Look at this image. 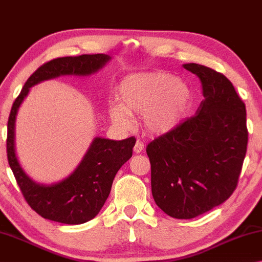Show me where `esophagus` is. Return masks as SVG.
<instances>
[{"mask_svg":"<svg viewBox=\"0 0 262 262\" xmlns=\"http://www.w3.org/2000/svg\"><path fill=\"white\" fill-rule=\"evenodd\" d=\"M143 149H144V141L143 140H140V139H138L136 141V144H135V147H134V150L136 153H140V152H143Z\"/></svg>","mask_w":262,"mask_h":262,"instance_id":"1","label":"esophagus"}]
</instances>
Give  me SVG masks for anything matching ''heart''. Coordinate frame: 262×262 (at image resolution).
<instances>
[{
    "label": "heart",
    "instance_id": "heart-1",
    "mask_svg": "<svg viewBox=\"0 0 262 262\" xmlns=\"http://www.w3.org/2000/svg\"><path fill=\"white\" fill-rule=\"evenodd\" d=\"M119 103L110 109L115 123L131 124V114H143L145 127L153 134L167 132L180 122L190 100L185 84L164 72L128 76L118 89Z\"/></svg>",
    "mask_w": 262,
    "mask_h": 262
}]
</instances>
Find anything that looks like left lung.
Here are the masks:
<instances>
[{"label":"left lung","instance_id":"left-lung-1","mask_svg":"<svg viewBox=\"0 0 262 262\" xmlns=\"http://www.w3.org/2000/svg\"><path fill=\"white\" fill-rule=\"evenodd\" d=\"M184 68L199 77L205 99L146 147L155 204L175 219L196 217L229 199L249 141L245 103L231 81L200 64Z\"/></svg>","mask_w":262,"mask_h":262}]
</instances>
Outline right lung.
<instances>
[{
  "mask_svg": "<svg viewBox=\"0 0 262 262\" xmlns=\"http://www.w3.org/2000/svg\"><path fill=\"white\" fill-rule=\"evenodd\" d=\"M109 59L104 54H84L46 62L32 73L12 104L8 119V162L26 203L43 219L64 224H81L94 219L108 198L115 175L132 157L136 138L130 137L119 141L95 138L79 167L70 177L50 186L40 185L29 178L16 158L17 110L31 86L62 75H91Z\"/></svg>",
  "mask_w": 262,
  "mask_h": 262,
  "instance_id": "right-lung-1",
  "label": "right lung"
}]
</instances>
